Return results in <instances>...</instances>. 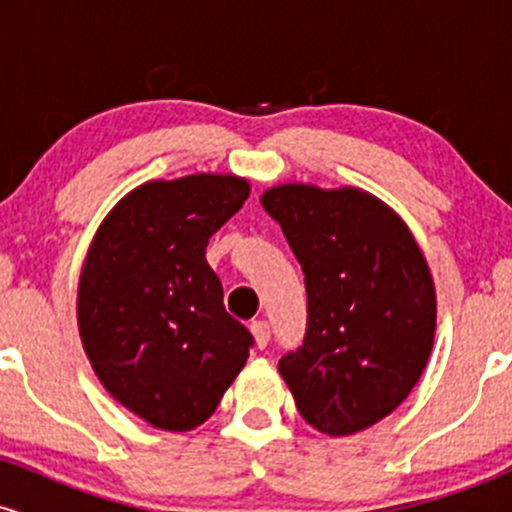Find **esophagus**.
<instances>
[{
  "mask_svg": "<svg viewBox=\"0 0 512 512\" xmlns=\"http://www.w3.org/2000/svg\"><path fill=\"white\" fill-rule=\"evenodd\" d=\"M250 332H252V337H255L257 349H264V346L269 344V337H272V332H269V322H264V320L252 322Z\"/></svg>",
  "mask_w": 512,
  "mask_h": 512,
  "instance_id": "obj_1",
  "label": "esophagus"
}]
</instances>
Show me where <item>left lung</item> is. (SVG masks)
<instances>
[{"label":"left lung","mask_w":512,"mask_h":512,"mask_svg":"<svg viewBox=\"0 0 512 512\" xmlns=\"http://www.w3.org/2000/svg\"><path fill=\"white\" fill-rule=\"evenodd\" d=\"M305 274L308 330L279 361L296 407L325 436H351L392 414L419 383L436 337V286L409 226L358 187H269Z\"/></svg>","instance_id":"8db88e82"}]
</instances>
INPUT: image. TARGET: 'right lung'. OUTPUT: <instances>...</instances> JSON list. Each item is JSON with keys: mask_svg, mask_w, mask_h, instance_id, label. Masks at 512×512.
Instances as JSON below:
<instances>
[{"mask_svg": "<svg viewBox=\"0 0 512 512\" xmlns=\"http://www.w3.org/2000/svg\"><path fill=\"white\" fill-rule=\"evenodd\" d=\"M248 195L238 175L149 180L110 209L86 252L76 320L93 373L161 431L204 424L250 356L252 334L226 313L207 264L209 238Z\"/></svg>", "mask_w": 512, "mask_h": 512, "instance_id": "right-lung-1", "label": "right lung"}]
</instances>
